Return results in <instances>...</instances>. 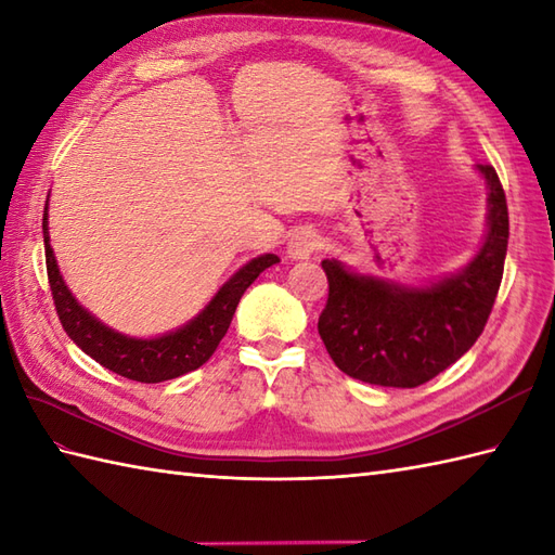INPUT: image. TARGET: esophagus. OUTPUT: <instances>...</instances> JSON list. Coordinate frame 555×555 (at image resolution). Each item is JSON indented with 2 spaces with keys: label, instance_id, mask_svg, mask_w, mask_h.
<instances>
[{
  "label": "esophagus",
  "instance_id": "esophagus-1",
  "mask_svg": "<svg viewBox=\"0 0 555 555\" xmlns=\"http://www.w3.org/2000/svg\"><path fill=\"white\" fill-rule=\"evenodd\" d=\"M286 250H288V257H293V260H309V257L321 250V236L309 227L295 229L293 236L288 238Z\"/></svg>",
  "mask_w": 555,
  "mask_h": 555
}]
</instances>
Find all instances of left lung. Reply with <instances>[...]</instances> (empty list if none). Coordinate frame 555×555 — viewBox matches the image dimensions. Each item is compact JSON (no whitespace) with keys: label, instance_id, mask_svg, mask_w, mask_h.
Wrapping results in <instances>:
<instances>
[{"label":"left lung","instance_id":"left-lung-1","mask_svg":"<svg viewBox=\"0 0 555 555\" xmlns=\"http://www.w3.org/2000/svg\"><path fill=\"white\" fill-rule=\"evenodd\" d=\"M489 186L487 238L461 274L428 288L357 276L324 260L328 300L319 336L336 366L383 388H418L452 366L480 338L504 276L508 205L492 165H478Z\"/></svg>","mask_w":555,"mask_h":555}]
</instances>
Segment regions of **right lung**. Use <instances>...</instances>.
Wrapping results in <instances>:
<instances>
[{"mask_svg": "<svg viewBox=\"0 0 555 555\" xmlns=\"http://www.w3.org/2000/svg\"><path fill=\"white\" fill-rule=\"evenodd\" d=\"M42 231L49 288L63 331H66L70 340L80 347L85 354L92 357L94 362L106 366L113 373H118L122 378H130L137 383H163L170 378H179L208 362L212 352L217 350L219 340L224 338L231 319H234L241 295L246 293V288L257 276H260V272L279 262V257L272 253L255 257V260H250L246 267H241L238 272L217 291L210 305L205 307L196 319L189 321L184 328L153 340H137L103 326L99 319H94L87 309L77 305V300L73 298L59 274L54 250L49 246L47 208L42 219Z\"/></svg>", "mask_w": 555, "mask_h": 555, "instance_id": "right-lung-1", "label": "right lung"}]
</instances>
